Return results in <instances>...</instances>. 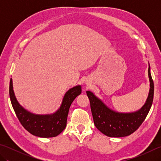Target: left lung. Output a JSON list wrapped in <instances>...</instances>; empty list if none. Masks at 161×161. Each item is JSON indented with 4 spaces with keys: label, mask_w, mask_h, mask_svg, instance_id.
I'll return each mask as SVG.
<instances>
[{
    "label": "left lung",
    "mask_w": 161,
    "mask_h": 161,
    "mask_svg": "<svg viewBox=\"0 0 161 161\" xmlns=\"http://www.w3.org/2000/svg\"><path fill=\"white\" fill-rule=\"evenodd\" d=\"M148 75L150 82L148 97L143 107L135 112L119 113L113 111L92 92L86 91L94 124L99 131L108 137L119 138L131 135L139 128L151 108L153 99L154 86L149 64Z\"/></svg>",
    "instance_id": "obj_1"
}]
</instances>
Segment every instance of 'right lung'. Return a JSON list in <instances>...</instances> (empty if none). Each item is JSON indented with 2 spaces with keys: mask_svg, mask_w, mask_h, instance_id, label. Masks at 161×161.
<instances>
[{
  "mask_svg": "<svg viewBox=\"0 0 161 161\" xmlns=\"http://www.w3.org/2000/svg\"><path fill=\"white\" fill-rule=\"evenodd\" d=\"M9 97L12 107L20 124L31 134L41 138L55 137L66 126L67 117L72 102L81 93L80 85L68 90L59 108L53 114L38 115L27 111L17 101L13 90L12 79L9 82Z\"/></svg>",
  "mask_w": 161,
  "mask_h": 161,
  "instance_id": "obj_1",
  "label": "right lung"
}]
</instances>
